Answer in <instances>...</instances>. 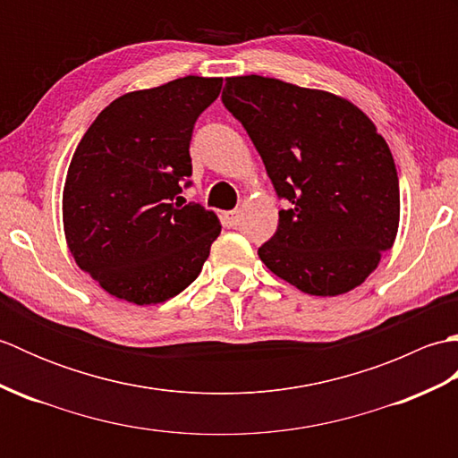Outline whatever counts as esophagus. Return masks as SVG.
I'll return each mask as SVG.
<instances>
[{"label":"esophagus","mask_w":458,"mask_h":458,"mask_svg":"<svg viewBox=\"0 0 458 458\" xmlns=\"http://www.w3.org/2000/svg\"><path fill=\"white\" fill-rule=\"evenodd\" d=\"M226 220H228V226L236 228L238 224H240V220H242V214H240V210H230V212L226 214Z\"/></svg>","instance_id":"obj_1"}]
</instances>
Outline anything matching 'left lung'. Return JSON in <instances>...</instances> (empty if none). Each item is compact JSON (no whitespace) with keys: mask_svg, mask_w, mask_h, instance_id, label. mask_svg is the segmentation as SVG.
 <instances>
[{"mask_svg":"<svg viewBox=\"0 0 458 458\" xmlns=\"http://www.w3.org/2000/svg\"><path fill=\"white\" fill-rule=\"evenodd\" d=\"M222 102L287 200L259 259L309 295L362 285L400 226V181L374 122L336 94L258 74L226 79Z\"/></svg>","mask_w":458,"mask_h":458,"instance_id":"left-lung-1","label":"left lung"}]
</instances>
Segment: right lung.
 <instances>
[{
  "label": "right lung",
  "mask_w": 458,
  "mask_h": 458,
  "mask_svg": "<svg viewBox=\"0 0 458 458\" xmlns=\"http://www.w3.org/2000/svg\"><path fill=\"white\" fill-rule=\"evenodd\" d=\"M220 89L222 79L184 76L123 94L76 148L63 191L64 238L76 266L110 295L155 305L199 277L220 220L174 199L192 173L194 122Z\"/></svg>",
  "instance_id": "obj_1"
}]
</instances>
